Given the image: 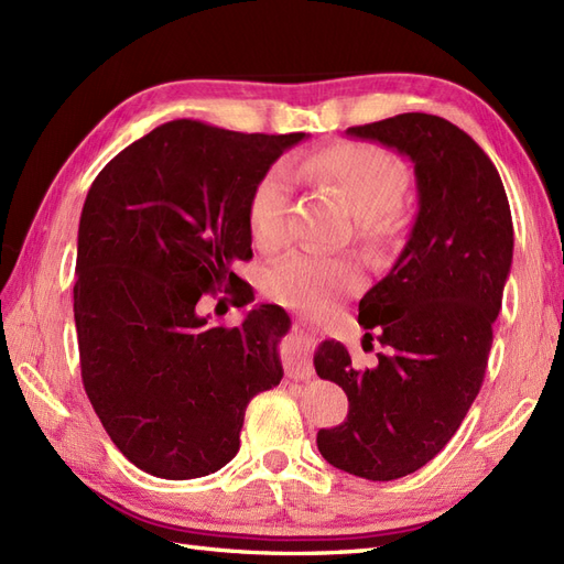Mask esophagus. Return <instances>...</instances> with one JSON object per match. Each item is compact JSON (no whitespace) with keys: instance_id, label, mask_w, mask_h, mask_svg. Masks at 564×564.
<instances>
[{"instance_id":"obj_1","label":"esophagus","mask_w":564,"mask_h":564,"mask_svg":"<svg viewBox=\"0 0 564 564\" xmlns=\"http://www.w3.org/2000/svg\"><path fill=\"white\" fill-rule=\"evenodd\" d=\"M294 332L299 336V344H301L303 350H308L315 344V332L305 322H296L294 324ZM292 377L294 379H311L313 377V369L308 367V362H305V360L296 362V365H292Z\"/></svg>"}]
</instances>
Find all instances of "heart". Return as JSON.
Masks as SVG:
<instances>
[{
  "label": "heart",
  "instance_id": "b5f03b06",
  "mask_svg": "<svg viewBox=\"0 0 564 564\" xmlns=\"http://www.w3.org/2000/svg\"><path fill=\"white\" fill-rule=\"evenodd\" d=\"M294 174L324 191H332L350 207L365 237L383 235L406 191L402 162L371 143H336L319 148L294 164ZM289 187L278 169L253 187L249 202V228L263 249H275L286 237ZM362 284V272L350 259L294 253L272 265L265 292L286 308L322 315Z\"/></svg>",
  "mask_w": 564,
  "mask_h": 564
}]
</instances>
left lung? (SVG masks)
I'll list each match as a JSON object with an SVG mask.
<instances>
[{"label":"left lung","mask_w":564,"mask_h":564,"mask_svg":"<svg viewBox=\"0 0 564 564\" xmlns=\"http://www.w3.org/2000/svg\"><path fill=\"white\" fill-rule=\"evenodd\" d=\"M346 133L412 160L419 214L395 265L360 301L362 348L379 340V362L357 369L338 340L315 352L317 377L348 395V419L322 429L317 449L338 470L388 482L440 454L480 392L513 218L497 166L447 119L404 112Z\"/></svg>","instance_id":"obj_1"}]
</instances>
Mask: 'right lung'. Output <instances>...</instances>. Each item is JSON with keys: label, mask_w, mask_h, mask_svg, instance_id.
I'll use <instances>...</instances> for the list:
<instances>
[{"label": "right lung", "mask_w": 564, "mask_h": 564, "mask_svg": "<svg viewBox=\"0 0 564 564\" xmlns=\"http://www.w3.org/2000/svg\"><path fill=\"white\" fill-rule=\"evenodd\" d=\"M303 139L174 119L91 183L75 265L82 381L135 468L164 480L224 468L251 398L282 381L278 344L292 324L282 308L256 305L224 327L199 315V301L216 292L237 308L253 301L235 275L253 256L251 193Z\"/></svg>", "instance_id": "obj_1"}]
</instances>
